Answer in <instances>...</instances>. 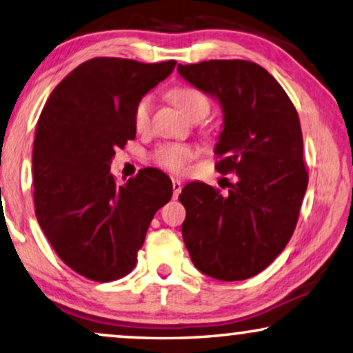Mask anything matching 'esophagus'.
Masks as SVG:
<instances>
[{
  "mask_svg": "<svg viewBox=\"0 0 353 353\" xmlns=\"http://www.w3.org/2000/svg\"><path fill=\"white\" fill-rule=\"evenodd\" d=\"M172 186H173V197H178V194H180L181 189H183L181 181L178 180V178H173V180H172Z\"/></svg>",
  "mask_w": 353,
  "mask_h": 353,
  "instance_id": "34e87169",
  "label": "esophagus"
}]
</instances>
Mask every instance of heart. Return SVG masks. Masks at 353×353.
I'll use <instances>...</instances> for the list:
<instances>
[{
    "instance_id": "1",
    "label": "heart",
    "mask_w": 353,
    "mask_h": 353,
    "mask_svg": "<svg viewBox=\"0 0 353 353\" xmlns=\"http://www.w3.org/2000/svg\"><path fill=\"white\" fill-rule=\"evenodd\" d=\"M170 100L178 108L183 111V114L188 116L189 119H194L196 116L205 117L210 111V101L202 94L201 90L194 88H176L172 89ZM151 110H152V99L151 95H145L137 101L134 110V125L139 132H145L150 127L151 121ZM197 154V150L191 145H180V143H172V145H164L156 151L154 159L157 165L167 168L173 173L185 172L186 164L194 159Z\"/></svg>"
}]
</instances>
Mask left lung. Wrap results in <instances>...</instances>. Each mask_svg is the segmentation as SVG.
Returning <instances> with one entry per match:
<instances>
[{"mask_svg":"<svg viewBox=\"0 0 353 353\" xmlns=\"http://www.w3.org/2000/svg\"><path fill=\"white\" fill-rule=\"evenodd\" d=\"M176 70L221 105L216 170L239 178L226 197L205 183L183 188V240L202 274L250 279L282 253L298 223L309 181L298 113L274 76L253 62L208 60Z\"/></svg>","mask_w":353,"mask_h":353,"instance_id":"8db88e82","label":"left lung"}]
</instances>
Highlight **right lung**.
Here are the masks:
<instances>
[{"mask_svg":"<svg viewBox=\"0 0 353 353\" xmlns=\"http://www.w3.org/2000/svg\"><path fill=\"white\" fill-rule=\"evenodd\" d=\"M175 65L90 59L60 81L41 111L33 141L34 213L59 258L95 282L135 268L152 216L172 197L164 172L143 168L117 185L110 164L116 148L135 139L137 101Z\"/></svg>","mask_w":353,"mask_h":353,"instance_id":"1","label":"right lung"}]
</instances>
